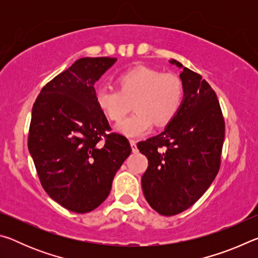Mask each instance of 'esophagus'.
Instances as JSON below:
<instances>
[{"instance_id": "1", "label": "esophagus", "mask_w": 258, "mask_h": 258, "mask_svg": "<svg viewBox=\"0 0 258 258\" xmlns=\"http://www.w3.org/2000/svg\"><path fill=\"white\" fill-rule=\"evenodd\" d=\"M130 143H131V147H132V151L133 152H138L137 141H134V140H130Z\"/></svg>"}]
</instances>
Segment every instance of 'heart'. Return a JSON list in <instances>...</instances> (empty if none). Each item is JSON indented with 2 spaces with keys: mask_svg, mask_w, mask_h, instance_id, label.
<instances>
[{
  "mask_svg": "<svg viewBox=\"0 0 258 258\" xmlns=\"http://www.w3.org/2000/svg\"><path fill=\"white\" fill-rule=\"evenodd\" d=\"M117 90L99 87L95 102L108 119L119 121L133 107L135 112L117 125L126 137L145 135L154 126L171 123L180 111L184 99V85L180 76L158 69L138 66L121 73L116 80Z\"/></svg>",
  "mask_w": 258,
  "mask_h": 258,
  "instance_id": "heart-1",
  "label": "heart"
}]
</instances>
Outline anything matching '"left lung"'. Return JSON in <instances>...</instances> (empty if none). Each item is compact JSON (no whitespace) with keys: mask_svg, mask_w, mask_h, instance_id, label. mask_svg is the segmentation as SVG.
I'll list each match as a JSON object with an SVG mask.
<instances>
[{"mask_svg":"<svg viewBox=\"0 0 258 258\" xmlns=\"http://www.w3.org/2000/svg\"><path fill=\"white\" fill-rule=\"evenodd\" d=\"M183 68L182 107L164 132L138 143L148 158L142 190L148 204L164 216L191 207L212 184L221 167L225 121L215 91L202 75Z\"/></svg>","mask_w":258,"mask_h":258,"instance_id":"8db88e82","label":"left lung"}]
</instances>
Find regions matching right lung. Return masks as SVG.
<instances>
[{"instance_id": "right-lung-1", "label": "right lung", "mask_w": 258, "mask_h": 258, "mask_svg": "<svg viewBox=\"0 0 258 258\" xmlns=\"http://www.w3.org/2000/svg\"><path fill=\"white\" fill-rule=\"evenodd\" d=\"M116 58H81L43 86L35 100L28 149L43 189L68 211L89 213L111 190L130 156L95 102L94 83Z\"/></svg>"}]
</instances>
